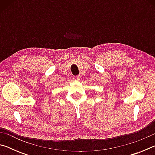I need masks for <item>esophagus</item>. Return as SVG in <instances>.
Here are the masks:
<instances>
[{"label":"esophagus","instance_id":"esophagus-1","mask_svg":"<svg viewBox=\"0 0 155 155\" xmlns=\"http://www.w3.org/2000/svg\"><path fill=\"white\" fill-rule=\"evenodd\" d=\"M72 78H73V79H74V80H79L81 77L79 75H78V76H74V77H73Z\"/></svg>","mask_w":155,"mask_h":155}]
</instances>
